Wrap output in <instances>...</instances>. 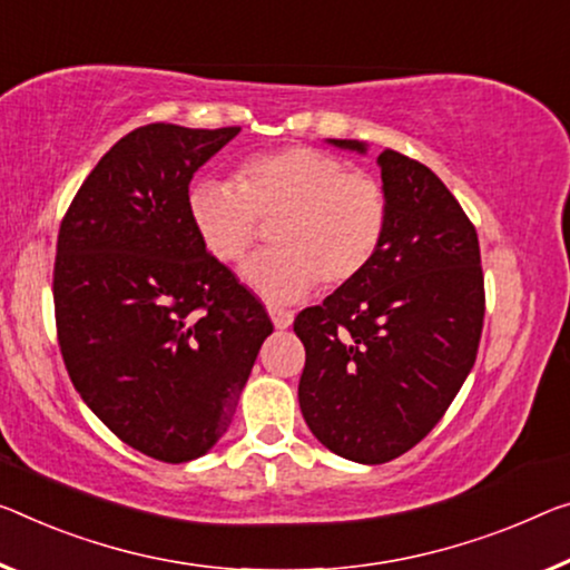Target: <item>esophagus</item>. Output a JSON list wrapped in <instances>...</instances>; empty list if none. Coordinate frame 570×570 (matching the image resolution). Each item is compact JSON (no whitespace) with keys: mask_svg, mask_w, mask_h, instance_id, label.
I'll list each match as a JSON object with an SVG mask.
<instances>
[{"mask_svg":"<svg viewBox=\"0 0 570 570\" xmlns=\"http://www.w3.org/2000/svg\"><path fill=\"white\" fill-rule=\"evenodd\" d=\"M269 318H273L275 328H287L293 323V311L275 308V305H269Z\"/></svg>","mask_w":570,"mask_h":570,"instance_id":"esophagus-1","label":"esophagus"}]
</instances>
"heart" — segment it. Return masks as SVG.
<instances>
[{
	"label": "heart",
	"mask_w": 570,
	"mask_h": 570,
	"mask_svg": "<svg viewBox=\"0 0 570 570\" xmlns=\"http://www.w3.org/2000/svg\"><path fill=\"white\" fill-rule=\"evenodd\" d=\"M234 183H196L190 224L222 265H239L275 224L277 249L244 267L247 283L269 301H297L318 279L323 287L354 283L380 255L390 229L387 190L336 155L303 145L252 155Z\"/></svg>",
	"instance_id": "1"
}]
</instances>
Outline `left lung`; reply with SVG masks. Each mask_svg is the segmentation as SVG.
Wrapping results in <instances>:
<instances>
[{
    "instance_id": "obj_1",
    "label": "left lung",
    "mask_w": 570,
    "mask_h": 570,
    "mask_svg": "<svg viewBox=\"0 0 570 570\" xmlns=\"http://www.w3.org/2000/svg\"><path fill=\"white\" fill-rule=\"evenodd\" d=\"M376 163L390 198L380 255L293 323L305 423L358 463H387L433 431L476 362L487 303L476 229L443 180L395 150Z\"/></svg>"
}]
</instances>
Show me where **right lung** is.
Instances as JSON below:
<instances>
[{
    "label": "right lung",
    "mask_w": 570,
    "mask_h": 570,
    "mask_svg": "<svg viewBox=\"0 0 570 570\" xmlns=\"http://www.w3.org/2000/svg\"><path fill=\"white\" fill-rule=\"evenodd\" d=\"M239 127L145 125L89 173L60 222L52 303L78 395L145 456H204L229 428L273 321L188 216L194 173Z\"/></svg>",
    "instance_id": "1"
}]
</instances>
